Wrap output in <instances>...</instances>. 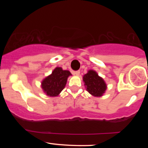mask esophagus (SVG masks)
<instances>
[{"mask_svg":"<svg viewBox=\"0 0 148 148\" xmlns=\"http://www.w3.org/2000/svg\"><path fill=\"white\" fill-rule=\"evenodd\" d=\"M74 74L76 76H79L80 74V71H76V72H74Z\"/></svg>","mask_w":148,"mask_h":148,"instance_id":"obj_1","label":"esophagus"}]
</instances>
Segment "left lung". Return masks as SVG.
I'll return each instance as SVG.
<instances>
[{"instance_id": "left-lung-1", "label": "left lung", "mask_w": 148, "mask_h": 148, "mask_svg": "<svg viewBox=\"0 0 148 148\" xmlns=\"http://www.w3.org/2000/svg\"><path fill=\"white\" fill-rule=\"evenodd\" d=\"M85 86L87 91L95 97H101L106 89V85L102 78L99 77L96 72L93 70L88 71L84 76Z\"/></svg>"}]
</instances>
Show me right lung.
I'll use <instances>...</instances> for the list:
<instances>
[{
	"label": "right lung",
	"mask_w": 148,
	"mask_h": 148,
	"mask_svg": "<svg viewBox=\"0 0 148 148\" xmlns=\"http://www.w3.org/2000/svg\"><path fill=\"white\" fill-rule=\"evenodd\" d=\"M72 75L67 70L56 67L52 74L45 78L42 82V88L46 94L50 97L58 96L67 84V78Z\"/></svg>",
	"instance_id": "obj_1"
}]
</instances>
